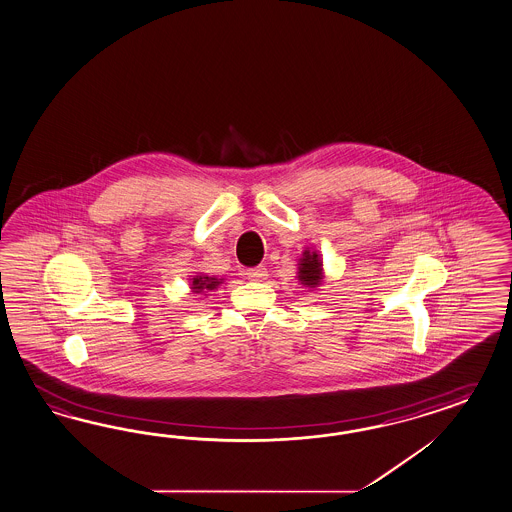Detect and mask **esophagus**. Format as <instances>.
Masks as SVG:
<instances>
[{
  "instance_id": "obj_1",
  "label": "esophagus",
  "mask_w": 512,
  "mask_h": 512,
  "mask_svg": "<svg viewBox=\"0 0 512 512\" xmlns=\"http://www.w3.org/2000/svg\"><path fill=\"white\" fill-rule=\"evenodd\" d=\"M245 275H247V278L252 280V282H262V280L267 278V269H265L263 265H260V267H256V269H249Z\"/></svg>"
}]
</instances>
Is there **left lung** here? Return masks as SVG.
Wrapping results in <instances>:
<instances>
[{"label":"left lung","instance_id":"left-lung-1","mask_svg":"<svg viewBox=\"0 0 512 512\" xmlns=\"http://www.w3.org/2000/svg\"><path fill=\"white\" fill-rule=\"evenodd\" d=\"M325 271H323V260L321 254L315 249H304L299 263H297V280L304 288L317 289L323 284Z\"/></svg>","mask_w":512,"mask_h":512}]
</instances>
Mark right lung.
Instances as JSON below:
<instances>
[{
  "label": "right lung",
  "instance_id": "add662e5",
  "mask_svg": "<svg viewBox=\"0 0 512 512\" xmlns=\"http://www.w3.org/2000/svg\"><path fill=\"white\" fill-rule=\"evenodd\" d=\"M191 280V291L197 295H208L210 291H215L224 282V278H217V276H208L204 273H197Z\"/></svg>",
  "mask_w": 512,
  "mask_h": 512
}]
</instances>
